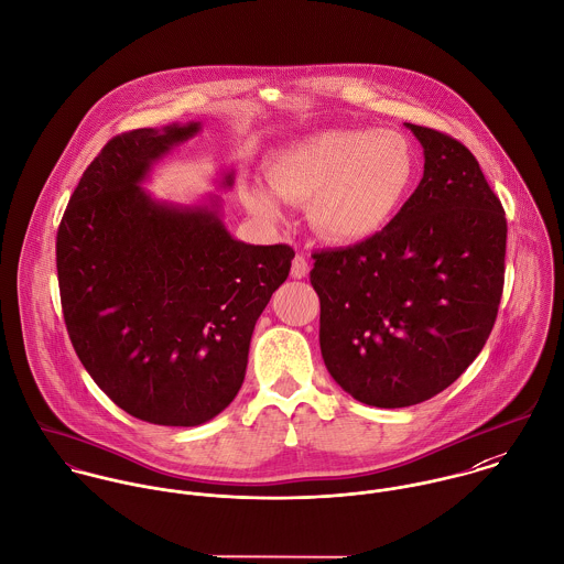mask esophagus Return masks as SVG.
Wrapping results in <instances>:
<instances>
[{
  "label": "esophagus",
  "instance_id": "esophagus-1",
  "mask_svg": "<svg viewBox=\"0 0 564 564\" xmlns=\"http://www.w3.org/2000/svg\"><path fill=\"white\" fill-rule=\"evenodd\" d=\"M310 274V261L303 254H296L292 261V276L294 279H305Z\"/></svg>",
  "mask_w": 564,
  "mask_h": 564
}]
</instances>
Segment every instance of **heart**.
<instances>
[{
	"instance_id": "heart-1",
	"label": "heart",
	"mask_w": 564,
	"mask_h": 564,
	"mask_svg": "<svg viewBox=\"0 0 564 564\" xmlns=\"http://www.w3.org/2000/svg\"><path fill=\"white\" fill-rule=\"evenodd\" d=\"M268 187H241L243 207L281 223L285 203H310L316 232L334 243H361L405 205L416 176L419 154L399 130L332 128L299 139L265 161Z\"/></svg>"
}]
</instances>
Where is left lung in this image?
Returning <instances> with one entry per match:
<instances>
[{"label":"left lung","instance_id":"1","mask_svg":"<svg viewBox=\"0 0 564 564\" xmlns=\"http://www.w3.org/2000/svg\"><path fill=\"white\" fill-rule=\"evenodd\" d=\"M421 141L419 187L375 237L316 252L321 350L329 375L375 408L423 403L473 364L503 292L506 214L475 156L449 134Z\"/></svg>","mask_w":564,"mask_h":564}]
</instances>
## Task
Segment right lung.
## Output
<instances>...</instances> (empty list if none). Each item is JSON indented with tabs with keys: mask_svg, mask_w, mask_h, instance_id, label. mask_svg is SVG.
<instances>
[{
	"mask_svg": "<svg viewBox=\"0 0 564 564\" xmlns=\"http://www.w3.org/2000/svg\"><path fill=\"white\" fill-rule=\"evenodd\" d=\"M200 121L111 139L85 170L58 226L56 268L72 344L105 394L167 427L216 419L237 397L254 325L294 250L230 235L223 198L192 205L143 185ZM220 189L232 170L218 172Z\"/></svg>",
	"mask_w": 564,
	"mask_h": 564,
	"instance_id": "right-lung-1",
	"label": "right lung"
}]
</instances>
